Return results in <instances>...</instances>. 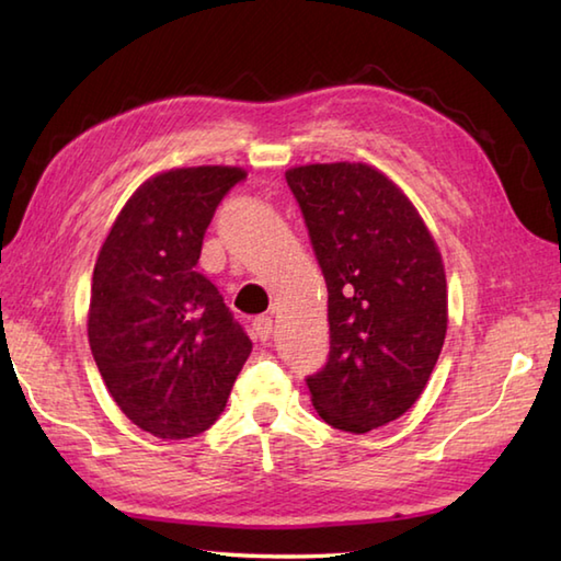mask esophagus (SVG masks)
Returning <instances> with one entry per match:
<instances>
[{"label":"esophagus","instance_id":"obj_1","mask_svg":"<svg viewBox=\"0 0 561 561\" xmlns=\"http://www.w3.org/2000/svg\"><path fill=\"white\" fill-rule=\"evenodd\" d=\"M271 331H273V319L271 317H256L254 319V336L259 341H268Z\"/></svg>","mask_w":561,"mask_h":561}]
</instances>
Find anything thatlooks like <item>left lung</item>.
I'll list each match as a JSON object with an SVG mask.
<instances>
[{"instance_id": "obj_1", "label": "left lung", "mask_w": 561, "mask_h": 561, "mask_svg": "<svg viewBox=\"0 0 561 561\" xmlns=\"http://www.w3.org/2000/svg\"><path fill=\"white\" fill-rule=\"evenodd\" d=\"M329 293V360L307 377L329 426L368 433L414 407L448 331L436 239L404 191L363 162L285 171Z\"/></svg>"}]
</instances>
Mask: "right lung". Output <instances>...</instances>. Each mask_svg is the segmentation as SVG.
<instances>
[{
    "mask_svg": "<svg viewBox=\"0 0 561 561\" xmlns=\"http://www.w3.org/2000/svg\"><path fill=\"white\" fill-rule=\"evenodd\" d=\"M242 167H181L137 186L101 244L89 346L135 426L181 440L225 411L251 341L198 273L203 234Z\"/></svg>",
    "mask_w": 561,
    "mask_h": 561,
    "instance_id": "1",
    "label": "right lung"
}]
</instances>
